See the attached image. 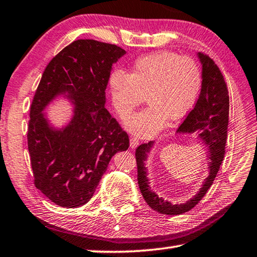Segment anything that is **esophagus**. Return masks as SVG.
<instances>
[{"label":"esophagus","mask_w":257,"mask_h":257,"mask_svg":"<svg viewBox=\"0 0 257 257\" xmlns=\"http://www.w3.org/2000/svg\"><path fill=\"white\" fill-rule=\"evenodd\" d=\"M139 143H140V141H139L138 138L131 137V139H130V145H131V148H132V149L137 148L138 145H139Z\"/></svg>","instance_id":"1"}]
</instances>
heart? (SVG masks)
Returning <instances> with one entry per match:
<instances>
[{"label":"heart","mask_w":257,"mask_h":257,"mask_svg":"<svg viewBox=\"0 0 257 257\" xmlns=\"http://www.w3.org/2000/svg\"><path fill=\"white\" fill-rule=\"evenodd\" d=\"M201 83L197 61L173 51L140 57L130 74L117 69L109 78L112 103L120 117L132 113L147 95L150 104L125 123L127 130L141 138L158 132L167 118H182L195 104Z\"/></svg>","instance_id":"heart-1"}]
</instances>
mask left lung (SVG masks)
Returning a JSON list of instances; mask_svg holds the SVG:
<instances>
[{
  "label": "left lung",
  "instance_id": "left-lung-1",
  "mask_svg": "<svg viewBox=\"0 0 257 257\" xmlns=\"http://www.w3.org/2000/svg\"><path fill=\"white\" fill-rule=\"evenodd\" d=\"M202 65L201 91L195 107L187 115L185 120L179 126V133H195L208 149L209 154V174L206 178L199 192L185 204L173 205L163 200L149 186L147 168L148 153L151 150L153 142L139 145L135 151L138 166V183L144 200L147 204L160 214L181 215L191 210L207 193L208 189L214 182L220 164L225 156V145L227 139L229 116V96L224 76L218 66L209 56L198 53Z\"/></svg>",
  "mask_w": 257,
  "mask_h": 257
}]
</instances>
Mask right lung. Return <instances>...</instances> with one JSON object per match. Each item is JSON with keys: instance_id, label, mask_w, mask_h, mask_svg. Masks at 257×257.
<instances>
[{"instance_id": "right-lung-1", "label": "right lung", "mask_w": 257, "mask_h": 257, "mask_svg": "<svg viewBox=\"0 0 257 257\" xmlns=\"http://www.w3.org/2000/svg\"><path fill=\"white\" fill-rule=\"evenodd\" d=\"M124 55L116 45L80 39L43 71L30 108L28 149L35 186L53 204H87L112 157L128 149L127 133L105 108L112 66ZM59 94L69 98L75 110L70 124L56 130L42 110Z\"/></svg>"}]
</instances>
